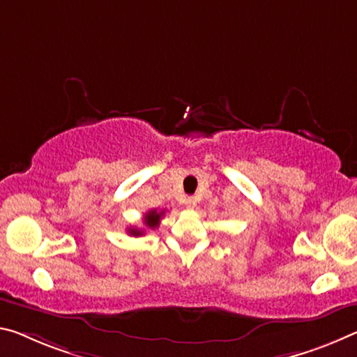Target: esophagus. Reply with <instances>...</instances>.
<instances>
[{
	"label": "esophagus",
	"mask_w": 357,
	"mask_h": 357,
	"mask_svg": "<svg viewBox=\"0 0 357 357\" xmlns=\"http://www.w3.org/2000/svg\"><path fill=\"white\" fill-rule=\"evenodd\" d=\"M185 206H188L189 209H194L197 206V199H195V197H188V199H185Z\"/></svg>",
	"instance_id": "esophagus-1"
}]
</instances>
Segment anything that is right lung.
<instances>
[{"instance_id":"1","label":"right lung","mask_w":357,"mask_h":357,"mask_svg":"<svg viewBox=\"0 0 357 357\" xmlns=\"http://www.w3.org/2000/svg\"><path fill=\"white\" fill-rule=\"evenodd\" d=\"M163 213L165 211H160L158 213L157 209H151L144 214V224L148 229H157L158 224H160V219L163 216ZM128 234L133 235V236H139L144 234V230H139V229H128Z\"/></svg>"}]
</instances>
